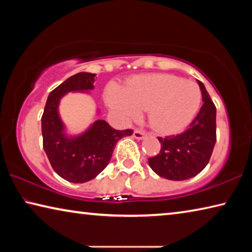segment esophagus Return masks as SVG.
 <instances>
[{
	"label": "esophagus",
	"mask_w": 252,
	"mask_h": 252,
	"mask_svg": "<svg viewBox=\"0 0 252 252\" xmlns=\"http://www.w3.org/2000/svg\"><path fill=\"white\" fill-rule=\"evenodd\" d=\"M133 136H134L135 139H138V140H142V139L146 138V133H144L142 130H134Z\"/></svg>",
	"instance_id": "obj_1"
}]
</instances>
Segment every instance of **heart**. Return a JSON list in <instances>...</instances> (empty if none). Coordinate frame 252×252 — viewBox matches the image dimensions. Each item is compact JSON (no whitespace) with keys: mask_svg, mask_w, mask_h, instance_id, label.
Masks as SVG:
<instances>
[{"mask_svg":"<svg viewBox=\"0 0 252 252\" xmlns=\"http://www.w3.org/2000/svg\"><path fill=\"white\" fill-rule=\"evenodd\" d=\"M105 101L119 116L133 120L148 110L151 126L161 134L180 132L193 120L201 103V91L193 82L180 76L156 73L136 75L126 89L108 85Z\"/></svg>","mask_w":252,"mask_h":252,"instance_id":"heart-1","label":"heart"}]
</instances>
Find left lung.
Segmentation results:
<instances>
[{
	"label": "left lung",
	"instance_id": "1",
	"mask_svg": "<svg viewBox=\"0 0 252 252\" xmlns=\"http://www.w3.org/2000/svg\"><path fill=\"white\" fill-rule=\"evenodd\" d=\"M203 104L189 127L177 135L159 136L160 153L149 158V165L158 176L169 180H186L206 168L217 141L216 105L202 82L198 81Z\"/></svg>",
	"mask_w": 252,
	"mask_h": 252
}]
</instances>
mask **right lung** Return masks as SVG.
I'll use <instances>...</instances> for the list:
<instances>
[{"label":"right lung","instance_id":"1","mask_svg":"<svg viewBox=\"0 0 252 252\" xmlns=\"http://www.w3.org/2000/svg\"><path fill=\"white\" fill-rule=\"evenodd\" d=\"M93 73L80 72L70 76L50 93L42 116L43 148L51 165L60 177L73 183L94 179L109 164L118 141L133 130H116L104 120H96L84 133L67 136L60 119V99L67 92L92 90Z\"/></svg>","mask_w":252,"mask_h":252}]
</instances>
